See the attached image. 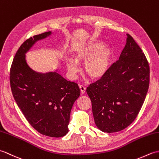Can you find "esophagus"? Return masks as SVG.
<instances>
[{
    "mask_svg": "<svg viewBox=\"0 0 159 159\" xmlns=\"http://www.w3.org/2000/svg\"><path fill=\"white\" fill-rule=\"evenodd\" d=\"M79 88H80V92H81L82 93H85V92H86V88L84 86H82V85H79Z\"/></svg>",
    "mask_w": 159,
    "mask_h": 159,
    "instance_id": "obj_1",
    "label": "esophagus"
}]
</instances>
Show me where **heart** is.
Segmentation results:
<instances>
[{
	"label": "heart",
	"instance_id": "b5f03b06",
	"mask_svg": "<svg viewBox=\"0 0 159 159\" xmlns=\"http://www.w3.org/2000/svg\"><path fill=\"white\" fill-rule=\"evenodd\" d=\"M104 46L101 42H93L77 50L74 60L66 61L67 71L72 78L79 72L77 63H85L84 70L87 76L93 80L101 79L107 73L113 59L114 52L110 47Z\"/></svg>",
	"mask_w": 159,
	"mask_h": 159
}]
</instances>
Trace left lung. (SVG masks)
I'll return each instance as SVG.
<instances>
[{"mask_svg": "<svg viewBox=\"0 0 159 159\" xmlns=\"http://www.w3.org/2000/svg\"><path fill=\"white\" fill-rule=\"evenodd\" d=\"M149 82L150 67L146 56L127 34L119 60L102 79L87 89L97 128L111 133L129 126L143 105Z\"/></svg>", "mask_w": 159, "mask_h": 159, "instance_id": "1", "label": "left lung"}]
</instances>
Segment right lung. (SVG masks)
Returning a JSON list of instances; mask_svg holds the SVG:
<instances>
[{
	"label": "right lung",
	"instance_id": "1",
	"mask_svg": "<svg viewBox=\"0 0 159 159\" xmlns=\"http://www.w3.org/2000/svg\"><path fill=\"white\" fill-rule=\"evenodd\" d=\"M52 33L35 35L20 46L10 70V85L16 102L29 123L43 135L61 137L69 131L70 112L80 96L79 87L64 79L59 67L52 72H39L29 66L26 59V54L36 42Z\"/></svg>",
	"mask_w": 159,
	"mask_h": 159
}]
</instances>
